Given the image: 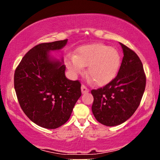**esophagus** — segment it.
<instances>
[{"label": "esophagus", "instance_id": "34e87169", "mask_svg": "<svg viewBox=\"0 0 160 160\" xmlns=\"http://www.w3.org/2000/svg\"><path fill=\"white\" fill-rule=\"evenodd\" d=\"M89 91V89L87 88V87L85 86L84 84H82V93H86V92H88Z\"/></svg>", "mask_w": 160, "mask_h": 160}]
</instances>
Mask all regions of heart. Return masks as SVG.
<instances>
[{
    "instance_id": "1",
    "label": "heart",
    "mask_w": 160,
    "mask_h": 160,
    "mask_svg": "<svg viewBox=\"0 0 160 160\" xmlns=\"http://www.w3.org/2000/svg\"><path fill=\"white\" fill-rule=\"evenodd\" d=\"M121 58L113 47L102 43H93L81 47L75 56H68L65 63L73 75L82 73L84 66L97 85L102 86L111 82L119 71Z\"/></svg>"
}]
</instances>
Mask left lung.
Segmentation results:
<instances>
[{"label":"left lung","mask_w":160,"mask_h":160,"mask_svg":"<svg viewBox=\"0 0 160 160\" xmlns=\"http://www.w3.org/2000/svg\"><path fill=\"white\" fill-rule=\"evenodd\" d=\"M124 57L113 79L97 89H92V111L95 119L106 126L123 123L137 110L146 87L143 64L137 54L120 43Z\"/></svg>","instance_id":"8db88e82"}]
</instances>
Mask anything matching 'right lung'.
<instances>
[{"mask_svg": "<svg viewBox=\"0 0 160 160\" xmlns=\"http://www.w3.org/2000/svg\"><path fill=\"white\" fill-rule=\"evenodd\" d=\"M67 42L65 39L35 46L14 72L19 106L32 122L44 128L55 129L64 124L82 95L79 81L67 78L65 65L49 58V51L62 49Z\"/></svg>", "mask_w": 160, "mask_h": 160, "instance_id": "add662e5", "label": "right lung"}]
</instances>
